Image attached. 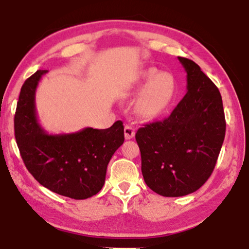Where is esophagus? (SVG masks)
<instances>
[{"label": "esophagus", "instance_id": "1", "mask_svg": "<svg viewBox=\"0 0 249 249\" xmlns=\"http://www.w3.org/2000/svg\"><path fill=\"white\" fill-rule=\"evenodd\" d=\"M124 134H125L126 140H132V138L135 136V128L130 125H125Z\"/></svg>", "mask_w": 249, "mask_h": 249}]
</instances>
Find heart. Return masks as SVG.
I'll use <instances>...</instances> for the list:
<instances>
[{"label":"heart","mask_w":249,"mask_h":249,"mask_svg":"<svg viewBox=\"0 0 249 249\" xmlns=\"http://www.w3.org/2000/svg\"><path fill=\"white\" fill-rule=\"evenodd\" d=\"M176 89L171 74L157 73L154 69L142 71L134 88V93H140L135 105L137 115L145 121L161 115L174 101Z\"/></svg>","instance_id":"b5f03b06"}]
</instances>
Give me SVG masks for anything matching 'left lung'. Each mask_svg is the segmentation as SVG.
<instances>
[{"mask_svg":"<svg viewBox=\"0 0 249 249\" xmlns=\"http://www.w3.org/2000/svg\"><path fill=\"white\" fill-rule=\"evenodd\" d=\"M187 72V93L168 119L141 127L146 184L162 196H183L210 178L225 137L220 91L195 61L178 57Z\"/></svg>","mask_w":249,"mask_h":249,"instance_id":"left-lung-1","label":"left lung"}]
</instances>
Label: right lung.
I'll return each instance as SVG.
<instances>
[{
    "instance_id": "right-lung-1",
    "label": "right lung",
    "mask_w": 249,
    "mask_h": 249,
    "mask_svg": "<svg viewBox=\"0 0 249 249\" xmlns=\"http://www.w3.org/2000/svg\"><path fill=\"white\" fill-rule=\"evenodd\" d=\"M47 70H37L20 89L14 117L20 156L34 178L58 195L74 200L95 196L105 182L107 165L124 142V126L86 127L70 134H48L37 120L35 94Z\"/></svg>"
}]
</instances>
